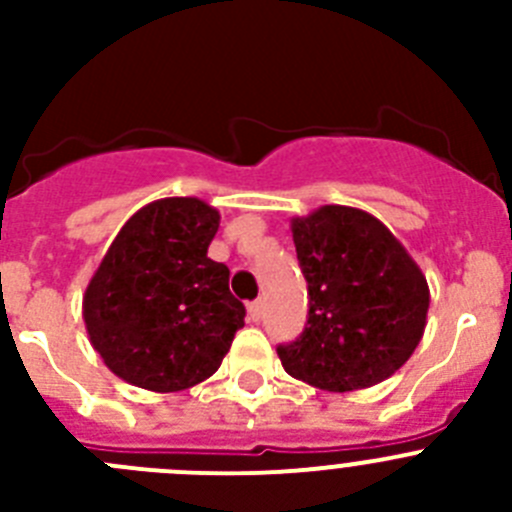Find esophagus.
I'll return each mask as SVG.
<instances>
[{"label": "esophagus", "instance_id": "obj_1", "mask_svg": "<svg viewBox=\"0 0 512 512\" xmlns=\"http://www.w3.org/2000/svg\"><path fill=\"white\" fill-rule=\"evenodd\" d=\"M261 312H264V300H253L251 305H248V320L256 323V320L261 318Z\"/></svg>", "mask_w": 512, "mask_h": 512}]
</instances>
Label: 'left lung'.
<instances>
[{
    "mask_svg": "<svg viewBox=\"0 0 512 512\" xmlns=\"http://www.w3.org/2000/svg\"><path fill=\"white\" fill-rule=\"evenodd\" d=\"M307 279V325L279 346L284 372L328 392L374 387L413 356L431 292L390 228L356 207L323 205L292 217Z\"/></svg>",
    "mask_w": 512,
    "mask_h": 512,
    "instance_id": "8db88e82",
    "label": "left lung"
}]
</instances>
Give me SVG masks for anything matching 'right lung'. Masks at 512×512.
I'll list each match as a JSON object with an SVG mask.
<instances>
[{
    "label": "right lung",
    "mask_w": 512,
    "mask_h": 512,
    "mask_svg": "<svg viewBox=\"0 0 512 512\" xmlns=\"http://www.w3.org/2000/svg\"><path fill=\"white\" fill-rule=\"evenodd\" d=\"M220 212L166 197L122 225L84 292V323L112 374L151 392H182L220 369L246 307L230 271L207 256Z\"/></svg>",
    "instance_id": "right-lung-1"
}]
</instances>
